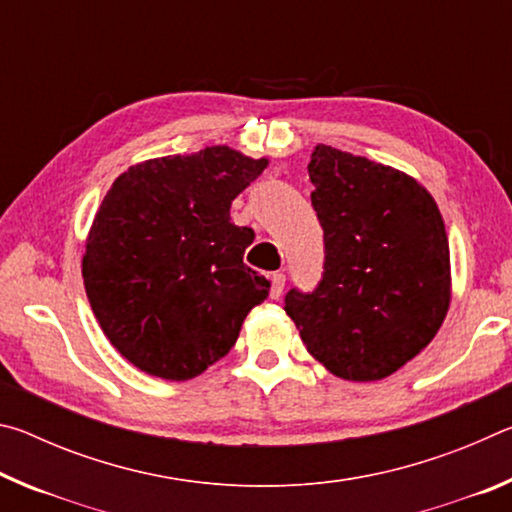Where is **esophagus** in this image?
I'll use <instances>...</instances> for the list:
<instances>
[{
    "label": "esophagus",
    "mask_w": 512,
    "mask_h": 512,
    "mask_svg": "<svg viewBox=\"0 0 512 512\" xmlns=\"http://www.w3.org/2000/svg\"><path fill=\"white\" fill-rule=\"evenodd\" d=\"M284 282H287V275L284 273H273L271 275V298H280L284 291Z\"/></svg>",
    "instance_id": "esophagus-1"
}]
</instances>
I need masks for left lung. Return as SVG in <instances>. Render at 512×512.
<instances>
[{
    "instance_id": "1",
    "label": "left lung",
    "mask_w": 512,
    "mask_h": 512,
    "mask_svg": "<svg viewBox=\"0 0 512 512\" xmlns=\"http://www.w3.org/2000/svg\"><path fill=\"white\" fill-rule=\"evenodd\" d=\"M325 262L284 311L332 375L375 381L420 354L449 307V244L431 194L406 173L318 144L307 164Z\"/></svg>"
}]
</instances>
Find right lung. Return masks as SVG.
I'll use <instances>...</instances> for the list:
<instances>
[{
	"mask_svg": "<svg viewBox=\"0 0 512 512\" xmlns=\"http://www.w3.org/2000/svg\"><path fill=\"white\" fill-rule=\"evenodd\" d=\"M228 146L128 169L103 198L83 257L90 307L110 343L153 377L185 381L235 345L271 282L244 264L253 228L230 205L266 169Z\"/></svg>",
	"mask_w": 512,
	"mask_h": 512,
	"instance_id": "right-lung-1",
	"label": "right lung"
}]
</instances>
